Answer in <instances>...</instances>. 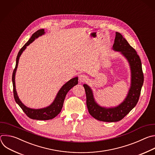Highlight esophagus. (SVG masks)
<instances>
[{
	"mask_svg": "<svg viewBox=\"0 0 155 155\" xmlns=\"http://www.w3.org/2000/svg\"><path fill=\"white\" fill-rule=\"evenodd\" d=\"M87 79V77L85 74H81L79 76V81L80 82H83L85 81Z\"/></svg>",
	"mask_w": 155,
	"mask_h": 155,
	"instance_id": "1",
	"label": "esophagus"
}]
</instances>
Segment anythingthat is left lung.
Instances as JSON below:
<instances>
[{"mask_svg": "<svg viewBox=\"0 0 155 155\" xmlns=\"http://www.w3.org/2000/svg\"><path fill=\"white\" fill-rule=\"evenodd\" d=\"M113 49L121 52L129 61L131 67V84L125 101L116 107L108 109L102 107L95 102L91 88L86 84L83 85L86 94V103L89 114L95 119L106 122L121 120L136 106L143 83V73L140 58L136 50L118 32L115 33Z\"/></svg>", "mask_w": 155, "mask_h": 155, "instance_id": "1", "label": "left lung"}]
</instances>
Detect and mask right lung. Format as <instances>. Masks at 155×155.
Here are the masks:
<instances>
[{
  "label": "right lung",
  "mask_w": 155,
  "mask_h": 155,
  "mask_svg": "<svg viewBox=\"0 0 155 155\" xmlns=\"http://www.w3.org/2000/svg\"><path fill=\"white\" fill-rule=\"evenodd\" d=\"M45 34V30L44 29H40L37 30L36 32H35L29 40L22 46V48L19 50L17 57H16V66L13 72L12 75V82H13V95L15 98V100L16 103L20 106L24 112L28 117L30 118L35 119V120H47L52 119L55 117H56L61 111L62 109L64 102L66 97V95L68 91L73 87L74 85H77L78 83V78H74L70 79L68 82H67L65 84H64L62 87L60 88L59 91L56 96V98L54 102L48 107L46 108L40 109H34L27 107L24 106L22 102L19 99L17 93L16 91L15 88V73L18 65V61L19 57L21 56L22 52L25 50L26 47L29 45L31 43H32L35 38H38L39 36H41Z\"/></svg>",
  "instance_id": "right-lung-1"
}]
</instances>
